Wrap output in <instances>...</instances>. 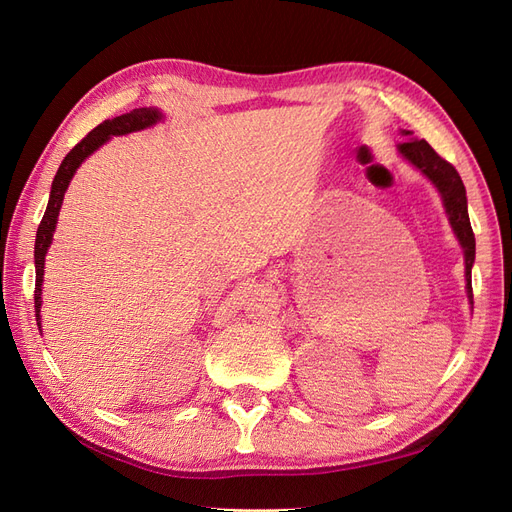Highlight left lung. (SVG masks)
<instances>
[{"mask_svg":"<svg viewBox=\"0 0 512 512\" xmlns=\"http://www.w3.org/2000/svg\"><path fill=\"white\" fill-rule=\"evenodd\" d=\"M399 153L421 170L423 175H427L431 183L440 190L448 220H451V226L463 247V256H466L468 297L472 299V265H474V254H476V239L470 226L468 198H466V188H463V181L455 170V166L451 162H446L442 156H438L425 138H421V141H418V138H412L408 143H399Z\"/></svg>","mask_w":512,"mask_h":512,"instance_id":"obj_1","label":"left lung"}]
</instances>
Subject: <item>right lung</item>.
<instances>
[{
    "mask_svg": "<svg viewBox=\"0 0 512 512\" xmlns=\"http://www.w3.org/2000/svg\"><path fill=\"white\" fill-rule=\"evenodd\" d=\"M162 119V113L158 108H134V111L126 113V115H119L113 119H106L102 121L98 128L91 130L81 143H76L68 156L61 162L57 175L53 179L51 185V198H49V205H46L44 211V218L38 226V235H36V290H34V307H36V322H38V329H40V305H42V275H44V256L46 250H49V245L53 241V230L57 224V215L61 209V200H64V194L68 190V183L72 179V175L76 173V168L81 166V162L91 156L100 145H104L108 138L117 136V134H130L136 130H143L153 126V123Z\"/></svg>",
    "mask_w": 512,
    "mask_h": 512,
    "instance_id": "obj_1",
    "label": "right lung"
}]
</instances>
